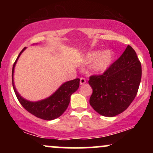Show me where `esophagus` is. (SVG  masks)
<instances>
[{
	"instance_id": "1",
	"label": "esophagus",
	"mask_w": 153,
	"mask_h": 153,
	"mask_svg": "<svg viewBox=\"0 0 153 153\" xmlns=\"http://www.w3.org/2000/svg\"><path fill=\"white\" fill-rule=\"evenodd\" d=\"M85 82H86V80H85V78H80V85H82V84L85 83Z\"/></svg>"
}]
</instances>
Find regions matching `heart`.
<instances>
[{
  "label": "heart",
  "instance_id": "heart-1",
  "mask_svg": "<svg viewBox=\"0 0 153 153\" xmlns=\"http://www.w3.org/2000/svg\"><path fill=\"white\" fill-rule=\"evenodd\" d=\"M114 54L111 50H106L101 53L100 51L89 52L86 56V60L88 62L95 61L93 65V69L96 72H103L111 64Z\"/></svg>",
  "mask_w": 153,
  "mask_h": 153
}]
</instances>
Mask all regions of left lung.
<instances>
[{"mask_svg": "<svg viewBox=\"0 0 153 153\" xmlns=\"http://www.w3.org/2000/svg\"><path fill=\"white\" fill-rule=\"evenodd\" d=\"M141 77V62L132 47L128 45L121 57L102 74L89 77L88 83L93 88L91 106L104 117L122 113L134 101Z\"/></svg>", "mask_w": 153, "mask_h": 153, "instance_id": "1", "label": "left lung"}]
</instances>
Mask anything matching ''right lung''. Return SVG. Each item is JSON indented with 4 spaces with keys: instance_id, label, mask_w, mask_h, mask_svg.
<instances>
[{
    "instance_id": "right-lung-1",
    "label": "right lung",
    "mask_w": 153,
    "mask_h": 153,
    "mask_svg": "<svg viewBox=\"0 0 153 153\" xmlns=\"http://www.w3.org/2000/svg\"><path fill=\"white\" fill-rule=\"evenodd\" d=\"M24 50H25V47L19 53L12 69V84H13L16 96L22 106L27 111L37 118L44 119V120H52V119L58 118L68 108L70 101H71V95L78 90L79 85H80V79L76 78L65 82L54 94L42 101H37V102H31V101H26L23 99L16 90L13 80L15 65L19 56Z\"/></svg>"
}]
</instances>
